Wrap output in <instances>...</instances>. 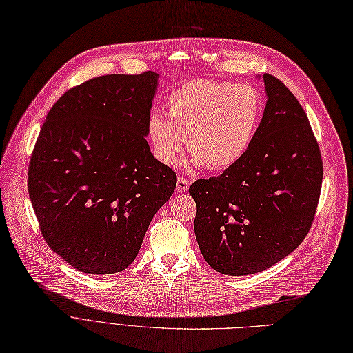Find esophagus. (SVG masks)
<instances>
[{
    "instance_id": "obj_1",
    "label": "esophagus",
    "mask_w": 353,
    "mask_h": 353,
    "mask_svg": "<svg viewBox=\"0 0 353 353\" xmlns=\"http://www.w3.org/2000/svg\"><path fill=\"white\" fill-rule=\"evenodd\" d=\"M188 188H190V181L187 178L179 176L178 182H176V191L178 192H187Z\"/></svg>"
}]
</instances>
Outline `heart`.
Wrapping results in <instances>:
<instances>
[{
	"mask_svg": "<svg viewBox=\"0 0 353 353\" xmlns=\"http://www.w3.org/2000/svg\"><path fill=\"white\" fill-rule=\"evenodd\" d=\"M168 117L152 113L148 135L159 162L174 166L187 148L195 165L227 171L248 152L263 117V97L248 85L192 79L166 100Z\"/></svg>",
	"mask_w": 353,
	"mask_h": 353,
	"instance_id": "b5f03b06",
	"label": "heart"
}]
</instances>
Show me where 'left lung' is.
<instances>
[{
    "instance_id": "1",
    "label": "left lung",
    "mask_w": 353,
    "mask_h": 353,
    "mask_svg": "<svg viewBox=\"0 0 353 353\" xmlns=\"http://www.w3.org/2000/svg\"><path fill=\"white\" fill-rule=\"evenodd\" d=\"M263 79L268 99L245 157L190 187L201 253L228 276L263 272L297 248L322 190V155L306 112L277 77Z\"/></svg>"
}]
</instances>
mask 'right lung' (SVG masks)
Wrapping results in <instances>:
<instances>
[{"instance_id":"add662e5","label":"right lung","mask_w":353,"mask_h":353,"mask_svg":"<svg viewBox=\"0 0 353 353\" xmlns=\"http://www.w3.org/2000/svg\"><path fill=\"white\" fill-rule=\"evenodd\" d=\"M158 74H106L67 90L47 113L28 163L41 236L79 272L113 274L139 253L176 174L145 139Z\"/></svg>"}]
</instances>
